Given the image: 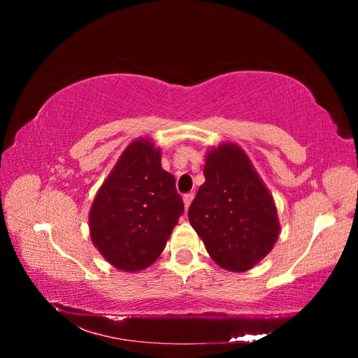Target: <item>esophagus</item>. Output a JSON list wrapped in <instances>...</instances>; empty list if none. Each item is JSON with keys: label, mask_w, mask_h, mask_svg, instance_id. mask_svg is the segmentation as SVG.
<instances>
[{"label": "esophagus", "mask_w": 358, "mask_h": 358, "mask_svg": "<svg viewBox=\"0 0 358 358\" xmlns=\"http://www.w3.org/2000/svg\"><path fill=\"white\" fill-rule=\"evenodd\" d=\"M192 199H194V194H192V192H189V194H185V196H183V202H185V208H186V210L189 208V205H191V202H192Z\"/></svg>", "instance_id": "obj_1"}]
</instances>
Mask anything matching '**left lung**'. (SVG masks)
I'll return each instance as SVG.
<instances>
[{
  "mask_svg": "<svg viewBox=\"0 0 358 358\" xmlns=\"http://www.w3.org/2000/svg\"><path fill=\"white\" fill-rule=\"evenodd\" d=\"M187 217L210 257L229 271L259 264L280 235L276 207L250 157L235 143L211 148Z\"/></svg>",
  "mask_w": 358,
  "mask_h": 358,
  "instance_id": "obj_1",
  "label": "left lung"
}]
</instances>
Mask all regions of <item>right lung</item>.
<instances>
[{"mask_svg":"<svg viewBox=\"0 0 358 358\" xmlns=\"http://www.w3.org/2000/svg\"><path fill=\"white\" fill-rule=\"evenodd\" d=\"M185 205L161 150L137 138L120 156L90 210L93 245L115 268L138 271L164 251Z\"/></svg>","mask_w":358,"mask_h":358,"instance_id":"right-lung-1","label":"right lung"}]
</instances>
